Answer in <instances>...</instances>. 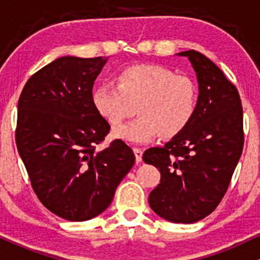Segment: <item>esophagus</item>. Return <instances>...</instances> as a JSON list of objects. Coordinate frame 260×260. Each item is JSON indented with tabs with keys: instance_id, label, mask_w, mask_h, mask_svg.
<instances>
[{
	"instance_id": "1",
	"label": "esophagus",
	"mask_w": 260,
	"mask_h": 260,
	"mask_svg": "<svg viewBox=\"0 0 260 260\" xmlns=\"http://www.w3.org/2000/svg\"><path fill=\"white\" fill-rule=\"evenodd\" d=\"M133 151H134V155H136L137 162H140V161H142V157H143V150L140 148H134Z\"/></svg>"
}]
</instances>
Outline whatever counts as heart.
<instances>
[{
	"instance_id": "obj_1",
	"label": "heart",
	"mask_w": 260,
	"mask_h": 260,
	"mask_svg": "<svg viewBox=\"0 0 260 260\" xmlns=\"http://www.w3.org/2000/svg\"><path fill=\"white\" fill-rule=\"evenodd\" d=\"M199 90L184 74L162 66L134 64L117 74V84L101 83L92 91V105L112 126H117L134 110L139 116L116 128L115 137L129 143H147L156 136L174 138L194 117Z\"/></svg>"
}]
</instances>
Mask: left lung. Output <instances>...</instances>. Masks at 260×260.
<instances>
[{
    "instance_id": "left-lung-1",
    "label": "left lung",
    "mask_w": 260,
    "mask_h": 260,
    "mask_svg": "<svg viewBox=\"0 0 260 260\" xmlns=\"http://www.w3.org/2000/svg\"><path fill=\"white\" fill-rule=\"evenodd\" d=\"M178 55L197 73L196 115L164 147L145 150L143 160L161 174L150 208L168 221L193 223L213 213L228 190L243 150V110L237 88L207 56L194 50Z\"/></svg>"
}]
</instances>
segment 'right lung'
<instances>
[{
  "label": "right lung",
  "instance_id": "1",
  "mask_svg": "<svg viewBox=\"0 0 260 260\" xmlns=\"http://www.w3.org/2000/svg\"><path fill=\"white\" fill-rule=\"evenodd\" d=\"M106 57H59L32 74L18 101L16 143L39 201L68 221L106 210L136 156L92 105Z\"/></svg>",
  "mask_w": 260,
  "mask_h": 260
}]
</instances>
